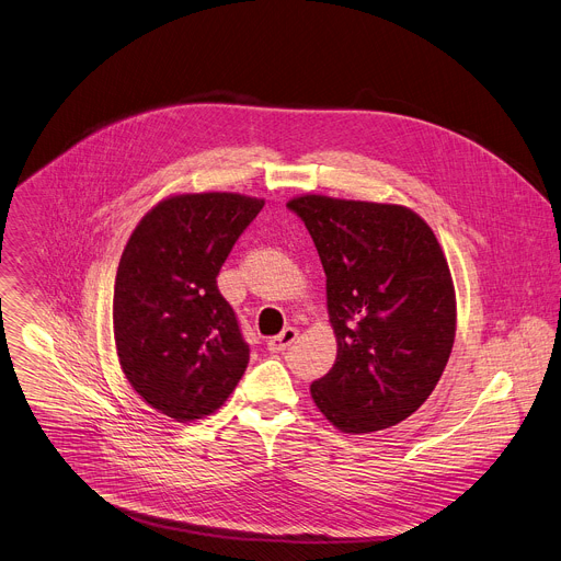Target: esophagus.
Instances as JSON below:
<instances>
[{"mask_svg": "<svg viewBox=\"0 0 561 561\" xmlns=\"http://www.w3.org/2000/svg\"><path fill=\"white\" fill-rule=\"evenodd\" d=\"M297 335H299V331H297L295 327H286L279 335H275V337L268 340V351H273V353L286 351V348L297 340Z\"/></svg>", "mask_w": 561, "mask_h": 561, "instance_id": "34e87169", "label": "esophagus"}]
</instances>
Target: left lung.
<instances>
[{"mask_svg":"<svg viewBox=\"0 0 561 561\" xmlns=\"http://www.w3.org/2000/svg\"><path fill=\"white\" fill-rule=\"evenodd\" d=\"M286 206L313 237L337 340L331 371L311 385L344 434L398 425L430 398L456 335V295L432 228L396 203L301 194Z\"/></svg>","mask_w":561,"mask_h":561,"instance_id":"left-lung-1","label":"left lung"}]
</instances>
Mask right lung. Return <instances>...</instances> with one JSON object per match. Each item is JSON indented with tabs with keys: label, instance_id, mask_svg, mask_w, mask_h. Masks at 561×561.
<instances>
[{
	"label": "right lung",
	"instance_id": "1",
	"mask_svg": "<svg viewBox=\"0 0 561 561\" xmlns=\"http://www.w3.org/2000/svg\"><path fill=\"white\" fill-rule=\"evenodd\" d=\"M264 198L174 194L134 228L116 273L114 340L125 378L157 412L210 416L241 380L250 348L217 275Z\"/></svg>",
	"mask_w": 561,
	"mask_h": 561
}]
</instances>
